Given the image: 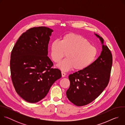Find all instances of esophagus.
Returning <instances> with one entry per match:
<instances>
[{
  "mask_svg": "<svg viewBox=\"0 0 125 125\" xmlns=\"http://www.w3.org/2000/svg\"><path fill=\"white\" fill-rule=\"evenodd\" d=\"M61 74H62V77H65V76H66V73H65V72H61Z\"/></svg>",
  "mask_w": 125,
  "mask_h": 125,
  "instance_id": "obj_1",
  "label": "esophagus"
}]
</instances>
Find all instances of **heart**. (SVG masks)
<instances>
[{"mask_svg":"<svg viewBox=\"0 0 125 125\" xmlns=\"http://www.w3.org/2000/svg\"><path fill=\"white\" fill-rule=\"evenodd\" d=\"M66 54L67 58L59 65L63 71L74 68L82 71L90 66L96 59L98 51L85 38L75 33H68L61 41L55 40L50 44V56L52 60L59 63Z\"/></svg>","mask_w":125,"mask_h":125,"instance_id":"obj_1","label":"heart"}]
</instances>
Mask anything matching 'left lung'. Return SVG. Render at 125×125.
<instances>
[{
  "mask_svg": "<svg viewBox=\"0 0 125 125\" xmlns=\"http://www.w3.org/2000/svg\"><path fill=\"white\" fill-rule=\"evenodd\" d=\"M95 35L103 44V38ZM112 65L111 51L107 46L103 44L100 55L90 66L69 76L70 85L66 92L68 99L78 106L94 100L109 83Z\"/></svg>",
  "mask_w": 125,
  "mask_h": 125,
  "instance_id": "8db88e82",
  "label": "left lung"
}]
</instances>
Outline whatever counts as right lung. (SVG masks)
Listing matches in <instances>:
<instances>
[{"mask_svg":"<svg viewBox=\"0 0 125 125\" xmlns=\"http://www.w3.org/2000/svg\"><path fill=\"white\" fill-rule=\"evenodd\" d=\"M52 31L45 27L31 28L21 35L12 49L11 80L16 93L27 102L41 100L61 78L60 70L52 68L53 63L47 56Z\"/></svg>","mask_w":125,"mask_h":125,"instance_id":"obj_1","label":"right lung"}]
</instances>
